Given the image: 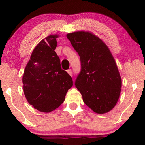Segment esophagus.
Listing matches in <instances>:
<instances>
[{"mask_svg":"<svg viewBox=\"0 0 145 145\" xmlns=\"http://www.w3.org/2000/svg\"><path fill=\"white\" fill-rule=\"evenodd\" d=\"M67 72H68V74H69L70 75H71V76H72V75H73V73H72V70H71V69H69V70H67Z\"/></svg>","mask_w":145,"mask_h":145,"instance_id":"esophagus-1","label":"esophagus"}]
</instances>
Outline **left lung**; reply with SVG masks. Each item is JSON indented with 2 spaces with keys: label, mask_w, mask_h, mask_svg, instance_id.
I'll return each instance as SVG.
<instances>
[{
  "label": "left lung",
  "mask_w": 145,
  "mask_h": 145,
  "mask_svg": "<svg viewBox=\"0 0 145 145\" xmlns=\"http://www.w3.org/2000/svg\"><path fill=\"white\" fill-rule=\"evenodd\" d=\"M67 36L80 56L81 68L75 85L83 101L97 113L111 111L119 99L121 79L109 48L88 32H75Z\"/></svg>",
  "instance_id": "1"
}]
</instances>
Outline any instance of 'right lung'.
Returning a JSON list of instances; mask_svg holds the SVG:
<instances>
[{
    "instance_id": "add662e5",
    "label": "right lung",
    "mask_w": 145,
    "mask_h": 145,
    "mask_svg": "<svg viewBox=\"0 0 145 145\" xmlns=\"http://www.w3.org/2000/svg\"><path fill=\"white\" fill-rule=\"evenodd\" d=\"M56 35L41 40L34 49L23 75V89L28 102L38 111H54L73 86L71 76L61 67L54 50Z\"/></svg>"
}]
</instances>
